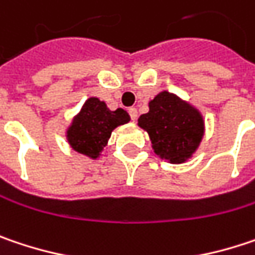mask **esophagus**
I'll return each mask as SVG.
<instances>
[{
	"label": "esophagus",
	"instance_id": "1",
	"mask_svg": "<svg viewBox=\"0 0 255 255\" xmlns=\"http://www.w3.org/2000/svg\"><path fill=\"white\" fill-rule=\"evenodd\" d=\"M128 112H129V115H130V118H132V120H136L137 110H136V109H135V107H130V109H129Z\"/></svg>",
	"mask_w": 255,
	"mask_h": 255
}]
</instances>
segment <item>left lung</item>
I'll return each instance as SVG.
<instances>
[{"mask_svg": "<svg viewBox=\"0 0 255 255\" xmlns=\"http://www.w3.org/2000/svg\"><path fill=\"white\" fill-rule=\"evenodd\" d=\"M148 106L149 112L139 116L137 126L149 135L155 154L170 164L189 161L205 135L202 113L168 91L156 94Z\"/></svg>", "mask_w": 255, "mask_h": 255, "instance_id": "obj_1", "label": "left lung"}]
</instances>
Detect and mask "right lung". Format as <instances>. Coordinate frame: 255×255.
I'll return each instance as SVG.
<instances>
[{"label": "right lung", "instance_id": "add662e5", "mask_svg": "<svg viewBox=\"0 0 255 255\" xmlns=\"http://www.w3.org/2000/svg\"><path fill=\"white\" fill-rule=\"evenodd\" d=\"M130 122L126 110H110L104 101L90 97L82 104L66 129V140L69 146L91 159H97L112 136V132L125 123Z\"/></svg>", "mask_w": 255, "mask_h": 255}]
</instances>
